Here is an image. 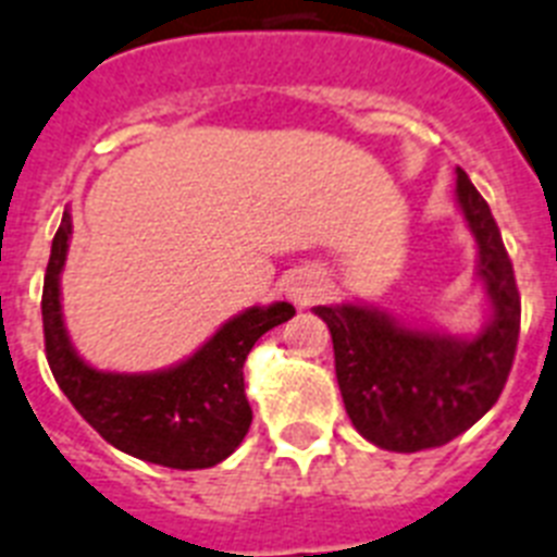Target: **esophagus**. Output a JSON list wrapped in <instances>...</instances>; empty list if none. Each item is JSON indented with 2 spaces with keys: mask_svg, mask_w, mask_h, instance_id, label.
Segmentation results:
<instances>
[{
  "mask_svg": "<svg viewBox=\"0 0 557 557\" xmlns=\"http://www.w3.org/2000/svg\"><path fill=\"white\" fill-rule=\"evenodd\" d=\"M288 297H292L294 306H300V309H306V306H311V302L318 300L320 294L325 292V280L320 271H297L292 280H288Z\"/></svg>",
  "mask_w": 557,
  "mask_h": 557,
  "instance_id": "1",
  "label": "esophagus"
}]
</instances>
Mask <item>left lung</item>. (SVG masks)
I'll list each match as a JSON object with an SVG mask.
<instances>
[{
	"mask_svg": "<svg viewBox=\"0 0 557 557\" xmlns=\"http://www.w3.org/2000/svg\"><path fill=\"white\" fill-rule=\"evenodd\" d=\"M458 206L478 243V277L492 314L474 337L411 329L357 302L318 306L334 343V372L351 423L388 451L435 449L498 404L521 332V294L498 223L467 171Z\"/></svg>",
	"mask_w": 557,
	"mask_h": 557,
	"instance_id": "1",
	"label": "left lung"
}]
</instances>
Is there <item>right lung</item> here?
Returning <instances> with one entry per match:
<instances>
[{"label": "right lung", "mask_w": 557, "mask_h": 557, "mask_svg": "<svg viewBox=\"0 0 557 557\" xmlns=\"http://www.w3.org/2000/svg\"><path fill=\"white\" fill-rule=\"evenodd\" d=\"M71 214H62L45 271V355L74 409L131 458L169 469L216 467L237 449L248 426L243 363L269 329L294 318L292 302L251 306L216 329L183 363L146 374L99 372L76 355L62 320L59 274L71 246Z\"/></svg>", "instance_id": "1"}]
</instances>
